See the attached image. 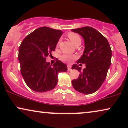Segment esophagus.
I'll return each mask as SVG.
<instances>
[{"instance_id": "obj_1", "label": "esophagus", "mask_w": 128, "mask_h": 128, "mask_svg": "<svg viewBox=\"0 0 128 128\" xmlns=\"http://www.w3.org/2000/svg\"><path fill=\"white\" fill-rule=\"evenodd\" d=\"M67 70H68V71H70L71 70H72V67H71V66H70V65L67 66Z\"/></svg>"}]
</instances>
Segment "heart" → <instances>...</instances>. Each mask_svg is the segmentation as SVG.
<instances>
[{
    "label": "heart",
    "mask_w": 128,
    "mask_h": 128,
    "mask_svg": "<svg viewBox=\"0 0 128 128\" xmlns=\"http://www.w3.org/2000/svg\"><path fill=\"white\" fill-rule=\"evenodd\" d=\"M68 39L70 40V41L72 42L73 44H74L75 46L81 44V38L78 34L76 33H74V32H69L67 34ZM58 43L56 47L58 46ZM60 60L62 61V62H67V63H71L74 60H75L76 58V55H69V54H64L60 56Z\"/></svg>",
    "instance_id": "1"
}]
</instances>
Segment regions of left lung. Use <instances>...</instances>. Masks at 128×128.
I'll list each match as a JSON object with an SVG mask.
<instances>
[{
    "label": "left lung",
    "mask_w": 128,
    "mask_h": 128,
    "mask_svg": "<svg viewBox=\"0 0 128 128\" xmlns=\"http://www.w3.org/2000/svg\"><path fill=\"white\" fill-rule=\"evenodd\" d=\"M72 31L79 33L84 38L85 48L77 63L86 66L83 70L76 64L72 66V69H77L80 73L78 79L72 80V85L77 91L90 94L96 92L105 80L111 64L112 49L107 39L91 27L72 29Z\"/></svg>",
    "instance_id": "left-lung-1"
}]
</instances>
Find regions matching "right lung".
<instances>
[{
    "instance_id": "obj_1",
    "label": "right lung",
    "mask_w": 128,
    "mask_h": 128,
    "mask_svg": "<svg viewBox=\"0 0 128 128\" xmlns=\"http://www.w3.org/2000/svg\"><path fill=\"white\" fill-rule=\"evenodd\" d=\"M62 34L60 30L40 27L27 35L20 44L21 73L27 85L34 91L53 89L57 84L58 73L67 70V66L60 60L53 65L46 61V58L55 50Z\"/></svg>"
}]
</instances>
